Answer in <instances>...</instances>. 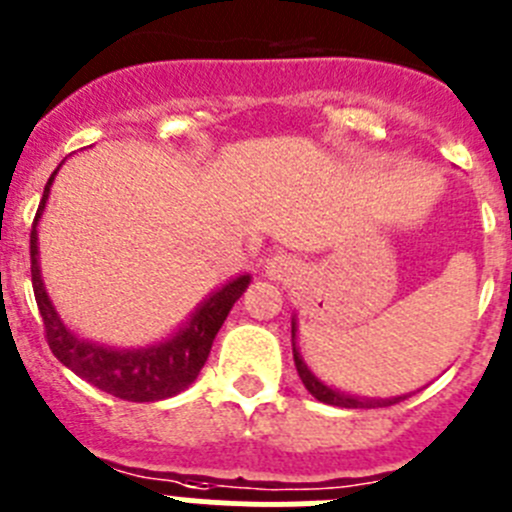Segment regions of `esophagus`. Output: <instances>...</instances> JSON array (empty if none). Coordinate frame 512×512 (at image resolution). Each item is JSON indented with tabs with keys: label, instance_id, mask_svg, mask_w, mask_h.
<instances>
[{
	"label": "esophagus",
	"instance_id": "34e87169",
	"mask_svg": "<svg viewBox=\"0 0 512 512\" xmlns=\"http://www.w3.org/2000/svg\"><path fill=\"white\" fill-rule=\"evenodd\" d=\"M299 274H302V266H299V261L294 256H287V253H276V256H271L266 261V276L274 281H281V284H289Z\"/></svg>",
	"mask_w": 512,
	"mask_h": 512
}]
</instances>
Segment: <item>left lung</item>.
I'll list each match as a JSON object with an SVG mask.
<instances>
[{"mask_svg":"<svg viewBox=\"0 0 512 512\" xmlns=\"http://www.w3.org/2000/svg\"><path fill=\"white\" fill-rule=\"evenodd\" d=\"M292 337H294V327H292ZM294 363H297L299 378H302L304 388H307L317 401L330 403V406H340V409H375V406H391V403L401 401V398H383V401H373V398H355V396H348V393L335 391V388L325 386V383L317 381V378L309 373V368L302 363L297 350H294Z\"/></svg>","mask_w":512,"mask_h":512,"instance_id":"8db88e82","label":"left lung"}]
</instances>
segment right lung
I'll return each instance as SVG.
<instances>
[{
    "instance_id": "1",
    "label": "right lung",
    "mask_w": 512,
    "mask_h": 512,
    "mask_svg": "<svg viewBox=\"0 0 512 512\" xmlns=\"http://www.w3.org/2000/svg\"><path fill=\"white\" fill-rule=\"evenodd\" d=\"M58 172V170H55ZM55 172L50 175L45 192H42L40 208L35 213L30 233V259H32V292H35L37 309H40L42 327H45V340L55 358L81 375L83 381L101 391L111 393L124 401H159V398L177 396L185 391L203 370L208 360L213 340L218 335L220 325L225 322L233 304L241 299L248 287V276H238L236 281L225 284L220 292H215L198 312L192 314V320L170 337L167 342H159L144 350H111L103 345L75 337L68 327L60 322L50 304L45 287L40 279V266H37V218H40L45 200H48L50 185H53Z\"/></svg>"
}]
</instances>
